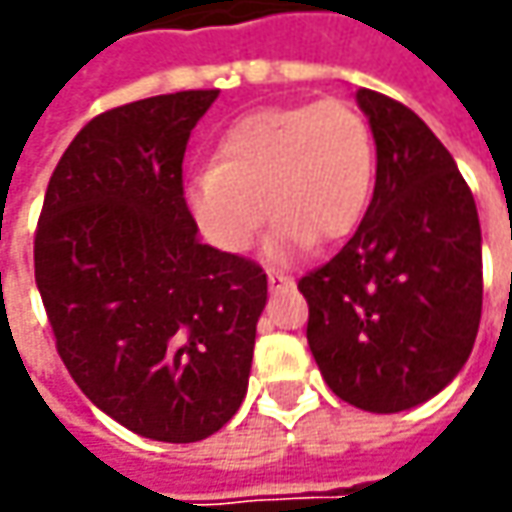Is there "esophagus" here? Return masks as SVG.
<instances>
[{"label": "esophagus", "mask_w": 512, "mask_h": 512, "mask_svg": "<svg viewBox=\"0 0 512 512\" xmlns=\"http://www.w3.org/2000/svg\"><path fill=\"white\" fill-rule=\"evenodd\" d=\"M267 282H270V290H282V287L293 285V279L287 273H279V270H270L267 273Z\"/></svg>", "instance_id": "esophagus-1"}]
</instances>
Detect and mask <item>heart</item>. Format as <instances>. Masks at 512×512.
<instances>
[{
  "mask_svg": "<svg viewBox=\"0 0 512 512\" xmlns=\"http://www.w3.org/2000/svg\"><path fill=\"white\" fill-rule=\"evenodd\" d=\"M376 182V142L344 99L247 113L219 139L213 165L187 185V207L210 245L245 253L276 219L270 253L339 242L362 222Z\"/></svg>",
  "mask_w": 512,
  "mask_h": 512,
  "instance_id": "b5f03b06",
  "label": "heart"
}]
</instances>
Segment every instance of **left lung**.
Masks as SVG:
<instances>
[{
    "instance_id": "obj_1",
    "label": "left lung",
    "mask_w": 512,
    "mask_h": 512,
    "mask_svg": "<svg viewBox=\"0 0 512 512\" xmlns=\"http://www.w3.org/2000/svg\"><path fill=\"white\" fill-rule=\"evenodd\" d=\"M376 139V187L353 239L299 279L307 344L327 387L370 413L433 399L482 322V227L436 133L376 90H356Z\"/></svg>"
}]
</instances>
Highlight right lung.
<instances>
[{"instance_id":"add662e5","label":"right lung","mask_w":512,"mask_h":512,"mask_svg":"<svg viewBox=\"0 0 512 512\" xmlns=\"http://www.w3.org/2000/svg\"><path fill=\"white\" fill-rule=\"evenodd\" d=\"M219 90L110 108L62 153L33 239L56 350L110 419L156 442H202L247 393L262 265L202 245L185 202L190 130Z\"/></svg>"}]
</instances>
